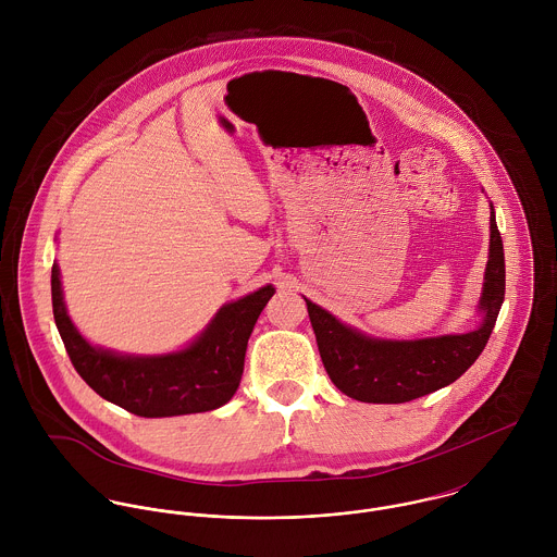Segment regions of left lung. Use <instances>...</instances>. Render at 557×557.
Here are the masks:
<instances>
[{
    "mask_svg": "<svg viewBox=\"0 0 557 557\" xmlns=\"http://www.w3.org/2000/svg\"><path fill=\"white\" fill-rule=\"evenodd\" d=\"M504 244L491 206V242L480 309L482 325L468 334L420 341H377L343 325L307 300L321 362L332 384L362 403H407L459 380L482 354L504 302Z\"/></svg>",
    "mask_w": 557,
    "mask_h": 557,
    "instance_id": "obj_1",
    "label": "left lung"
}]
</instances>
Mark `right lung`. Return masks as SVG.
Returning <instances> with one entry per match:
<instances>
[{
  "mask_svg": "<svg viewBox=\"0 0 557 557\" xmlns=\"http://www.w3.org/2000/svg\"><path fill=\"white\" fill-rule=\"evenodd\" d=\"M274 287L225 305L208 330L184 351L131 358L91 347L66 315L60 268H51L53 318L83 382L102 398L141 418H166L210 411L236 395L248 336Z\"/></svg>",
  "mask_w": 557,
  "mask_h": 557,
  "instance_id": "obj_1",
  "label": "right lung"
}]
</instances>
